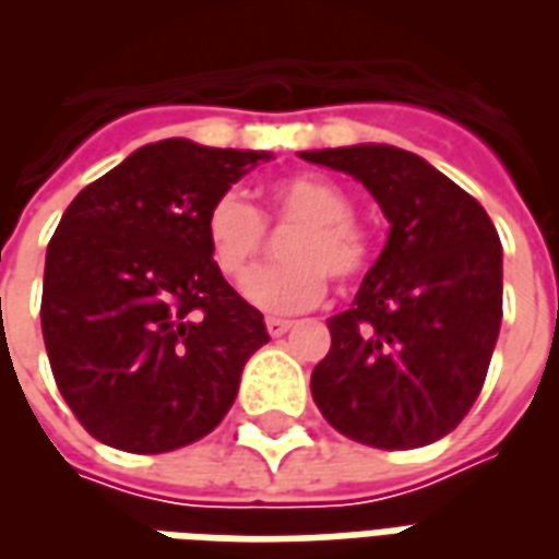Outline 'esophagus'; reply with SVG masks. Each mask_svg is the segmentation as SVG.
<instances>
[{
	"instance_id": "esophagus-1",
	"label": "esophagus",
	"mask_w": 559,
	"mask_h": 559,
	"mask_svg": "<svg viewBox=\"0 0 559 559\" xmlns=\"http://www.w3.org/2000/svg\"><path fill=\"white\" fill-rule=\"evenodd\" d=\"M266 329L272 338H281L284 332H290L293 320H284V317H266Z\"/></svg>"
}]
</instances>
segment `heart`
I'll use <instances>...</instances> for the list:
<instances>
[{
  "instance_id": "b5f03b06",
  "label": "heart",
  "mask_w": 559,
  "mask_h": 559,
  "mask_svg": "<svg viewBox=\"0 0 559 559\" xmlns=\"http://www.w3.org/2000/svg\"><path fill=\"white\" fill-rule=\"evenodd\" d=\"M263 221L296 227L281 245L284 266L254 272L242 296L266 314H296L326 296L329 278H359L371 260V245L353 224V200L323 176H284L266 188L263 218L242 197L221 194L203 218V236L212 263L224 278L239 281L263 251Z\"/></svg>"
}]
</instances>
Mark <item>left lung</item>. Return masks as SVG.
I'll list each match as a JSON object with an SVG mask.
<instances>
[{
	"instance_id": "1",
	"label": "left lung",
	"mask_w": 559,
	"mask_h": 559,
	"mask_svg": "<svg viewBox=\"0 0 559 559\" xmlns=\"http://www.w3.org/2000/svg\"><path fill=\"white\" fill-rule=\"evenodd\" d=\"M299 158L353 176L389 221L377 263L311 374L326 421L356 443L416 449L479 399L503 320V248L488 212L428 160L386 143Z\"/></svg>"
}]
</instances>
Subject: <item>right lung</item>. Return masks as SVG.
<instances>
[{"label":"right lung","instance_id":"obj_1","mask_svg":"<svg viewBox=\"0 0 559 559\" xmlns=\"http://www.w3.org/2000/svg\"><path fill=\"white\" fill-rule=\"evenodd\" d=\"M272 152L170 138L86 185L47 245L41 329L56 386L102 443L160 455L218 428L263 314L212 263V200Z\"/></svg>","mask_w":559,"mask_h":559}]
</instances>
